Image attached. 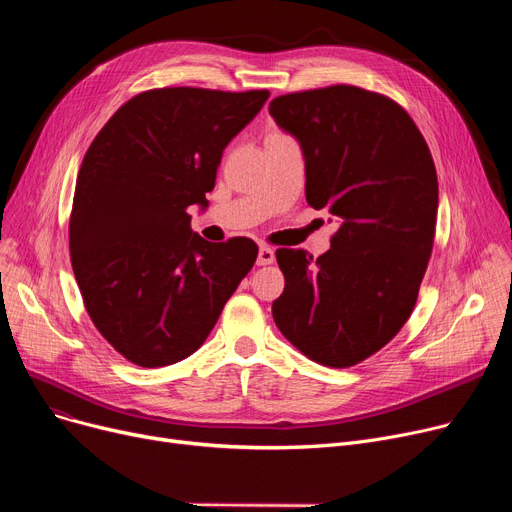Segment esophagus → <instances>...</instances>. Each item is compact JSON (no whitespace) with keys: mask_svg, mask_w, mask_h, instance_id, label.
Returning <instances> with one entry per match:
<instances>
[{"mask_svg":"<svg viewBox=\"0 0 512 512\" xmlns=\"http://www.w3.org/2000/svg\"><path fill=\"white\" fill-rule=\"evenodd\" d=\"M276 261V253L270 247H261L257 255V265H272Z\"/></svg>","mask_w":512,"mask_h":512,"instance_id":"obj_1","label":"esophagus"}]
</instances>
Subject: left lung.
<instances>
[{
    "label": "left lung",
    "instance_id": "left-lung-1",
    "mask_svg": "<svg viewBox=\"0 0 512 512\" xmlns=\"http://www.w3.org/2000/svg\"><path fill=\"white\" fill-rule=\"evenodd\" d=\"M270 114L303 147L307 203L340 224L317 259L276 251L284 292L272 315L311 361L353 367L415 309L436 236L434 159L405 107L361 87L280 95Z\"/></svg>",
    "mask_w": 512,
    "mask_h": 512
}]
</instances>
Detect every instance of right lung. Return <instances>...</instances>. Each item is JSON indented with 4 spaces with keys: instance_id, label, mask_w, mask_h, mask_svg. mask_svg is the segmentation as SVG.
<instances>
[{
    "instance_id": "right-lung-1",
    "label": "right lung",
    "mask_w": 512,
    "mask_h": 512,
    "mask_svg": "<svg viewBox=\"0 0 512 512\" xmlns=\"http://www.w3.org/2000/svg\"><path fill=\"white\" fill-rule=\"evenodd\" d=\"M270 91L164 87L128 99L78 170L70 261L85 309L139 367L193 355L257 259L247 236L207 242L191 205H207L226 145Z\"/></svg>"
}]
</instances>
